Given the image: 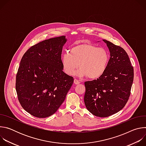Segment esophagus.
Segmentation results:
<instances>
[{"instance_id":"esophagus-1","label":"esophagus","mask_w":146,"mask_h":146,"mask_svg":"<svg viewBox=\"0 0 146 146\" xmlns=\"http://www.w3.org/2000/svg\"><path fill=\"white\" fill-rule=\"evenodd\" d=\"M74 84H76V85H77V84H80V82H79V81L78 80H77V79H74Z\"/></svg>"}]
</instances>
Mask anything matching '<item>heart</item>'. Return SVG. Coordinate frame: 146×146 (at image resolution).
<instances>
[{"label":"heart","instance_id":"obj_1","mask_svg":"<svg viewBox=\"0 0 146 146\" xmlns=\"http://www.w3.org/2000/svg\"><path fill=\"white\" fill-rule=\"evenodd\" d=\"M110 54L105 48L88 44H82L73 47L70 54L65 52L62 57V65L64 72L68 75L76 73L80 77H86L90 79L100 77L107 69Z\"/></svg>","mask_w":146,"mask_h":146}]
</instances>
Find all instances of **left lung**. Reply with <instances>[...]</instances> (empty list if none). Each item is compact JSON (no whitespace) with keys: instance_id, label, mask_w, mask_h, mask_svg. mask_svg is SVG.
<instances>
[{"instance_id":"obj_1","label":"left lung","mask_w":146,"mask_h":146,"mask_svg":"<svg viewBox=\"0 0 146 146\" xmlns=\"http://www.w3.org/2000/svg\"><path fill=\"white\" fill-rule=\"evenodd\" d=\"M110 53L106 70L97 80L86 81L84 103L87 110L99 117H107L125 106L133 81V68L122 47L103 40Z\"/></svg>"}]
</instances>
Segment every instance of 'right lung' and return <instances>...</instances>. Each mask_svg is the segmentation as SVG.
<instances>
[{
	"instance_id": "right-lung-1",
	"label": "right lung",
	"mask_w": 146,
	"mask_h": 146,
	"mask_svg": "<svg viewBox=\"0 0 146 146\" xmlns=\"http://www.w3.org/2000/svg\"><path fill=\"white\" fill-rule=\"evenodd\" d=\"M65 36L49 38L24 54L16 76L15 88L23 109L38 118L54 114L66 98L74 79L63 72L61 54Z\"/></svg>"
}]
</instances>
